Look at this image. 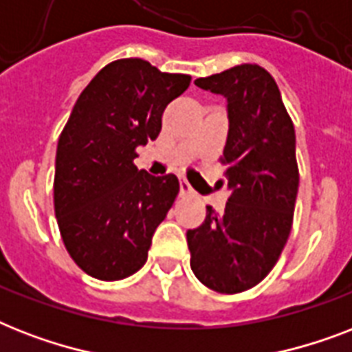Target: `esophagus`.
<instances>
[{
    "label": "esophagus",
    "instance_id": "obj_1",
    "mask_svg": "<svg viewBox=\"0 0 352 352\" xmlns=\"http://www.w3.org/2000/svg\"><path fill=\"white\" fill-rule=\"evenodd\" d=\"M181 193L182 195H193L192 186H190V182H188L186 179H182L181 181Z\"/></svg>",
    "mask_w": 352,
    "mask_h": 352
}]
</instances>
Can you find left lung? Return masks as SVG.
<instances>
[{"instance_id":"left-lung-1","label":"left lung","mask_w":352,"mask_h":352,"mask_svg":"<svg viewBox=\"0 0 352 352\" xmlns=\"http://www.w3.org/2000/svg\"><path fill=\"white\" fill-rule=\"evenodd\" d=\"M195 85L226 96L230 129L219 162L232 188L225 214L186 232L195 278L221 294H239L267 278L294 219L300 170L296 133L267 69L241 63Z\"/></svg>"}]
</instances>
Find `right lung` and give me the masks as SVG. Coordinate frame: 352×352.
<instances>
[{
    "instance_id": "add662e5",
    "label": "right lung",
    "mask_w": 352,
    "mask_h": 352,
    "mask_svg": "<svg viewBox=\"0 0 352 352\" xmlns=\"http://www.w3.org/2000/svg\"><path fill=\"white\" fill-rule=\"evenodd\" d=\"M190 82L140 58L115 60L80 93L60 133L54 214L69 256L93 278H129L148 259L181 186L173 173L151 177L133 160L159 137L166 106Z\"/></svg>"
}]
</instances>
